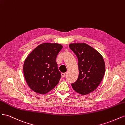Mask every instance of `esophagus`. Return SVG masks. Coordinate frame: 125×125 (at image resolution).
<instances>
[{
  "instance_id": "34e87169",
  "label": "esophagus",
  "mask_w": 125,
  "mask_h": 125,
  "mask_svg": "<svg viewBox=\"0 0 125 125\" xmlns=\"http://www.w3.org/2000/svg\"><path fill=\"white\" fill-rule=\"evenodd\" d=\"M61 75H62V78H64V77H65L66 73H61Z\"/></svg>"
}]
</instances>
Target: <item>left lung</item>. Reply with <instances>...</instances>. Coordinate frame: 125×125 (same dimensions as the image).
Returning a JSON list of instances; mask_svg holds the SVG:
<instances>
[{
	"label": "left lung",
	"instance_id": "8db88e82",
	"mask_svg": "<svg viewBox=\"0 0 125 125\" xmlns=\"http://www.w3.org/2000/svg\"><path fill=\"white\" fill-rule=\"evenodd\" d=\"M69 47L78 59L79 76L71 85L77 93L85 95L99 85L105 72L103 57L95 49L85 43L70 44Z\"/></svg>",
	"mask_w": 125,
	"mask_h": 125
}]
</instances>
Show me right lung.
<instances>
[{
	"label": "right lung",
	"mask_w": 125,
	"mask_h": 125,
	"mask_svg": "<svg viewBox=\"0 0 125 125\" xmlns=\"http://www.w3.org/2000/svg\"><path fill=\"white\" fill-rule=\"evenodd\" d=\"M62 48V45L57 43L42 44L25 59L24 78L33 91L44 94L57 85L62 75L56 59Z\"/></svg>",
	"instance_id": "add662e5"
}]
</instances>
